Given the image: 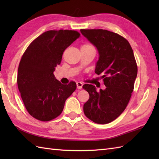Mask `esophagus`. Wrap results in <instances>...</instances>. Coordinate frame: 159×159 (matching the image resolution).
I'll use <instances>...</instances> for the list:
<instances>
[{"mask_svg":"<svg viewBox=\"0 0 159 159\" xmlns=\"http://www.w3.org/2000/svg\"><path fill=\"white\" fill-rule=\"evenodd\" d=\"M76 87H77V88L79 89H82V87H83V83H80V82H77V83H76Z\"/></svg>","mask_w":159,"mask_h":159,"instance_id":"esophagus-1","label":"esophagus"}]
</instances>
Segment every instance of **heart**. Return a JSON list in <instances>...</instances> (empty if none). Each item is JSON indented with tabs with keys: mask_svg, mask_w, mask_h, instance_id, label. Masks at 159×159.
I'll use <instances>...</instances> for the list:
<instances>
[{
	"mask_svg": "<svg viewBox=\"0 0 159 159\" xmlns=\"http://www.w3.org/2000/svg\"><path fill=\"white\" fill-rule=\"evenodd\" d=\"M85 46H87V45H85Z\"/></svg>",
	"mask_w": 159,
	"mask_h": 159,
	"instance_id": "1",
	"label": "heart"
}]
</instances>
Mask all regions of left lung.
<instances>
[{
	"label": "left lung",
	"instance_id": "1",
	"mask_svg": "<svg viewBox=\"0 0 159 159\" xmlns=\"http://www.w3.org/2000/svg\"><path fill=\"white\" fill-rule=\"evenodd\" d=\"M80 33L97 48L95 72L102 74L106 86L100 92L89 84L83 86L89 94L83 105L84 113L93 122L108 124L125 110L133 91L137 75L133 50L129 42L116 33L103 29H81Z\"/></svg>",
	"mask_w": 159,
	"mask_h": 159
}]
</instances>
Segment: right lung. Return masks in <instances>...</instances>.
<instances>
[{
  "mask_svg": "<svg viewBox=\"0 0 159 159\" xmlns=\"http://www.w3.org/2000/svg\"><path fill=\"white\" fill-rule=\"evenodd\" d=\"M80 34L75 31H46L24 53L18 70L17 83L24 104L35 119L47 121L62 113L66 100L76 88L75 82L63 85L54 72L63 52Z\"/></svg>",
  "mask_w": 159,
  "mask_h": 159,
  "instance_id": "1",
  "label": "right lung"
}]
</instances>
